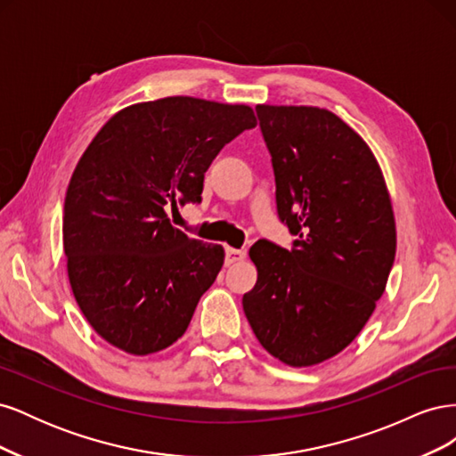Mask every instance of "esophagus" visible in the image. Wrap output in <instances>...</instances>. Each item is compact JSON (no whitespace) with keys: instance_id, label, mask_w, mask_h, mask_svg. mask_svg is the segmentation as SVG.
<instances>
[{"instance_id":"obj_1","label":"esophagus","mask_w":456,"mask_h":456,"mask_svg":"<svg viewBox=\"0 0 456 456\" xmlns=\"http://www.w3.org/2000/svg\"><path fill=\"white\" fill-rule=\"evenodd\" d=\"M247 256L245 251L233 249V247H226V265H233V262H240Z\"/></svg>"}]
</instances>
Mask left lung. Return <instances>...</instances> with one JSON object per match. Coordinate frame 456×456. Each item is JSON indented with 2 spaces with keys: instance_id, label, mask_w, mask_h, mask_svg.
<instances>
[{
  "instance_id": "left-lung-1",
  "label": "left lung",
  "mask_w": 456,
  "mask_h": 456,
  "mask_svg": "<svg viewBox=\"0 0 456 456\" xmlns=\"http://www.w3.org/2000/svg\"><path fill=\"white\" fill-rule=\"evenodd\" d=\"M278 215L295 247L256 241L258 278L243 312L268 354L312 367L362 333L395 256L390 191L369 144L317 106L258 104Z\"/></svg>"
}]
</instances>
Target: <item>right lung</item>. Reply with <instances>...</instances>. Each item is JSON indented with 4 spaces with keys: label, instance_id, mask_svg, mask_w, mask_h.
Masks as SVG:
<instances>
[{
    "label": "right lung",
    "instance_id": "add662e5",
    "mask_svg": "<svg viewBox=\"0 0 456 456\" xmlns=\"http://www.w3.org/2000/svg\"><path fill=\"white\" fill-rule=\"evenodd\" d=\"M255 126L247 104L165 96L94 134L68 184L62 245L77 306L108 344L150 355L184 335L224 249L175 228L165 205L200 201L218 151Z\"/></svg>",
    "mask_w": 456,
    "mask_h": 456
}]
</instances>
